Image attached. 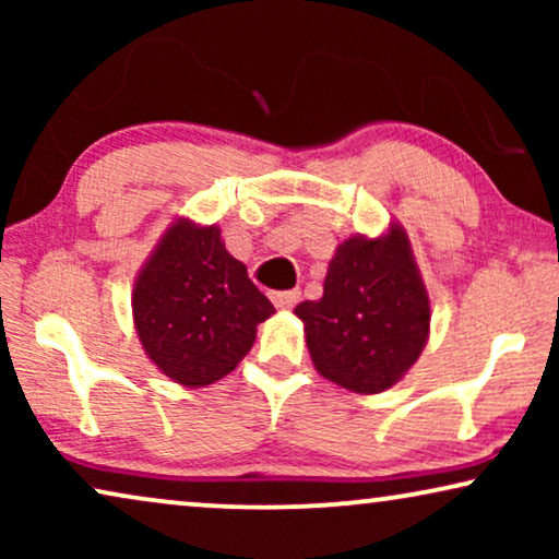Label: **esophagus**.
Instances as JSON below:
<instances>
[{
    "label": "esophagus",
    "mask_w": 559,
    "mask_h": 559,
    "mask_svg": "<svg viewBox=\"0 0 559 559\" xmlns=\"http://www.w3.org/2000/svg\"><path fill=\"white\" fill-rule=\"evenodd\" d=\"M272 302L277 305L280 310H293L297 302H300V293L297 289H289V293H274Z\"/></svg>",
    "instance_id": "esophagus-1"
}]
</instances>
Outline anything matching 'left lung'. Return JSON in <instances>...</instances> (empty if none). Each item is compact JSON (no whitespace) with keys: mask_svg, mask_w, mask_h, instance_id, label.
Listing matches in <instances>:
<instances>
[{"mask_svg":"<svg viewBox=\"0 0 559 559\" xmlns=\"http://www.w3.org/2000/svg\"><path fill=\"white\" fill-rule=\"evenodd\" d=\"M316 369L358 394L384 392L423 354L430 300L400 226L384 239L343 241L328 264L323 297L300 302Z\"/></svg>","mask_w":559,"mask_h":559,"instance_id":"left-lung-1","label":"left lung"}]
</instances>
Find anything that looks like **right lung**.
Masks as SVG:
<instances>
[{"instance_id": "1", "label": "right lung", "mask_w": 559, "mask_h": 559, "mask_svg": "<svg viewBox=\"0 0 559 559\" xmlns=\"http://www.w3.org/2000/svg\"><path fill=\"white\" fill-rule=\"evenodd\" d=\"M134 325L157 369L186 386L226 377L274 305L224 249L216 226L178 221L136 277Z\"/></svg>"}]
</instances>
